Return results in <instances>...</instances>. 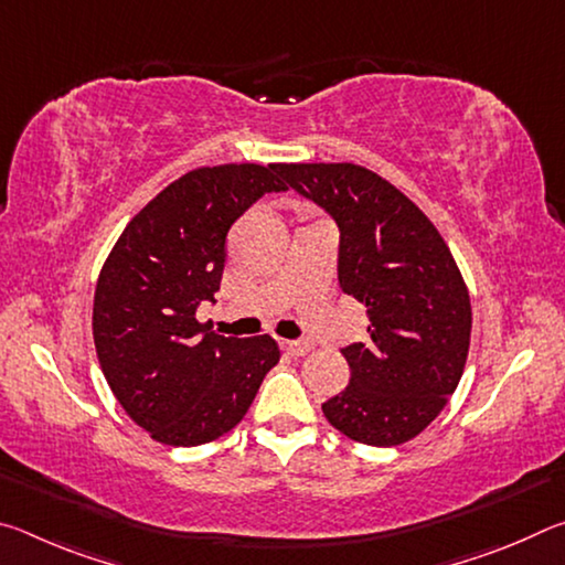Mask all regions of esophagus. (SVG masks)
<instances>
[{
    "mask_svg": "<svg viewBox=\"0 0 565 565\" xmlns=\"http://www.w3.org/2000/svg\"><path fill=\"white\" fill-rule=\"evenodd\" d=\"M281 349L286 353H291V356H303V353L311 351V341H291V339H284L281 341Z\"/></svg>",
    "mask_w": 565,
    "mask_h": 565,
    "instance_id": "obj_1",
    "label": "esophagus"
}]
</instances>
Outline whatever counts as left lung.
<instances>
[{"instance_id":"left-lung-1","label":"left lung","mask_w":565,"mask_h":565,"mask_svg":"<svg viewBox=\"0 0 565 565\" xmlns=\"http://www.w3.org/2000/svg\"><path fill=\"white\" fill-rule=\"evenodd\" d=\"M276 174L339 226V286L366 303L369 339L341 353L349 386L321 404L343 436L398 446L441 414L463 374L471 299L426 214L356 164H279Z\"/></svg>"}]
</instances>
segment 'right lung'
Listing matches in <instances>:
<instances>
[{
    "label": "right lung",
    "mask_w": 565,
    "mask_h": 565,
    "mask_svg": "<svg viewBox=\"0 0 565 565\" xmlns=\"http://www.w3.org/2000/svg\"><path fill=\"white\" fill-rule=\"evenodd\" d=\"M276 167L194 169L124 228L94 291V347L121 408L167 446L209 444L244 418L279 363L271 337L209 333L196 321L214 303L232 224L286 184Z\"/></svg>",
    "instance_id": "add662e5"
}]
</instances>
